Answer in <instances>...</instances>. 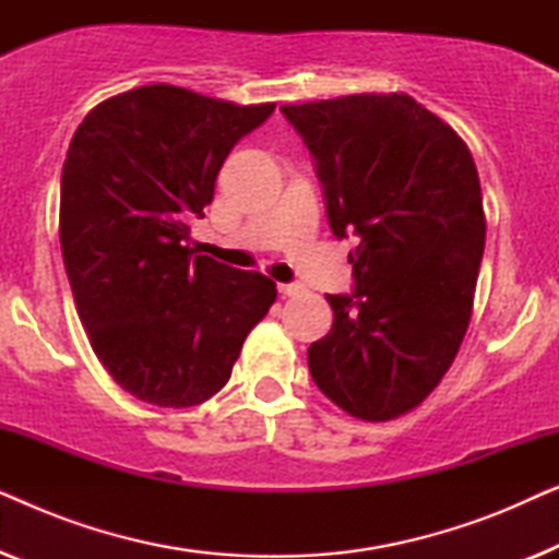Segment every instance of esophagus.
Segmentation results:
<instances>
[{"instance_id": "obj_1", "label": "esophagus", "mask_w": 559, "mask_h": 559, "mask_svg": "<svg viewBox=\"0 0 559 559\" xmlns=\"http://www.w3.org/2000/svg\"><path fill=\"white\" fill-rule=\"evenodd\" d=\"M277 289H280L282 297H293V295H300L302 293L300 285H277Z\"/></svg>"}]
</instances>
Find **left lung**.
I'll return each instance as SVG.
<instances>
[{"mask_svg": "<svg viewBox=\"0 0 559 559\" xmlns=\"http://www.w3.org/2000/svg\"><path fill=\"white\" fill-rule=\"evenodd\" d=\"M325 186L328 221L354 234V295H325L333 328L308 348L320 392L350 417L419 407L468 331L486 213L473 155L407 94L285 104Z\"/></svg>", "mask_w": 559, "mask_h": 559, "instance_id": "obj_1", "label": "left lung"}]
</instances>
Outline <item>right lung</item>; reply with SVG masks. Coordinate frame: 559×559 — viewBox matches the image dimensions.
Masks as SVG:
<instances>
[{"label": "right lung", "instance_id": "right-lung-1", "mask_svg": "<svg viewBox=\"0 0 559 559\" xmlns=\"http://www.w3.org/2000/svg\"><path fill=\"white\" fill-rule=\"evenodd\" d=\"M272 111L155 83L106 98L75 129L60 249L91 348L136 400H211L277 300L264 274L188 247V221L203 218L228 152Z\"/></svg>", "mask_w": 559, "mask_h": 559}]
</instances>
